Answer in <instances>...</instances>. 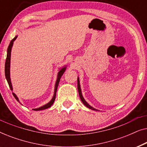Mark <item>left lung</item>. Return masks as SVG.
<instances>
[{
	"instance_id": "1",
	"label": "left lung",
	"mask_w": 147,
	"mask_h": 147,
	"mask_svg": "<svg viewBox=\"0 0 147 147\" xmlns=\"http://www.w3.org/2000/svg\"><path fill=\"white\" fill-rule=\"evenodd\" d=\"M78 93H79V96H80V99H81L82 102H83V104L85 105L86 107H88V108H90V109L91 110H96V108H94L93 107H92L91 106L89 105L85 100H84V98L83 96H82V92H81V88H80V81H79V78H78Z\"/></svg>"
}]
</instances>
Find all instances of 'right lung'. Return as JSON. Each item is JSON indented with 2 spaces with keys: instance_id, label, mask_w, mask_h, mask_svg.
<instances>
[{
  "instance_id": "add662e5",
  "label": "right lung",
  "mask_w": 147,
  "mask_h": 147,
  "mask_svg": "<svg viewBox=\"0 0 147 147\" xmlns=\"http://www.w3.org/2000/svg\"><path fill=\"white\" fill-rule=\"evenodd\" d=\"M17 36H16V37L14 38V39H13L11 40V41L10 42V44H9V47H8L7 59H6L5 67V77H6V79H7V80L8 84H9L10 89H11V90H13V87H12V84H11V78H10V62H11V53L12 47H13V42H14V41H15L16 39H17ZM65 69H66V67H64L63 68H61V69L59 70V71L58 72L57 81H56L55 86V91H54V95H53V98H52V100L49 102V103H47V104H45V105L41 106V107H40L39 108H36V109H33V110H42L47 109V108L51 107L52 104H53L54 101H55V96H56V92H57V87H58V85H59V80H60V79H61V77L62 76V75H63V74L64 71H65ZM13 94L14 97H15V99L17 100L18 102H19V99H18V98L17 97V96H16V94H14V93H13Z\"/></svg>"
}]
</instances>
